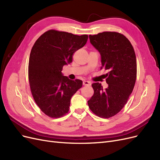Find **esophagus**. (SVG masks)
Here are the masks:
<instances>
[{
    "mask_svg": "<svg viewBox=\"0 0 160 160\" xmlns=\"http://www.w3.org/2000/svg\"><path fill=\"white\" fill-rule=\"evenodd\" d=\"M83 84V85H85V86H90V85H91V82L89 81H84Z\"/></svg>",
    "mask_w": 160,
    "mask_h": 160,
    "instance_id": "esophagus-1",
    "label": "esophagus"
}]
</instances>
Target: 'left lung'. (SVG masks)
Instances as JSON below:
<instances>
[{
	"instance_id": "left-lung-1",
	"label": "left lung",
	"mask_w": 160,
	"mask_h": 160,
	"mask_svg": "<svg viewBox=\"0 0 160 160\" xmlns=\"http://www.w3.org/2000/svg\"><path fill=\"white\" fill-rule=\"evenodd\" d=\"M90 42L100 52L101 69L108 70L107 89L94 83V94L88 101L92 112L109 118L122 110L132 93L137 77L136 57L132 45L122 34L103 32L89 35Z\"/></svg>"
}]
</instances>
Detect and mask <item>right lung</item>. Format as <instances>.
I'll use <instances>...</instances> for the list:
<instances>
[{"label":"right lung","mask_w":160,"mask_h":160,"mask_svg":"<svg viewBox=\"0 0 160 160\" xmlns=\"http://www.w3.org/2000/svg\"><path fill=\"white\" fill-rule=\"evenodd\" d=\"M88 39V35L51 29L39 37L32 48L28 62L31 91L38 108L51 118L68 113L72 96L82 88L83 81L70 80L61 71Z\"/></svg>","instance_id":"1"}]
</instances>
